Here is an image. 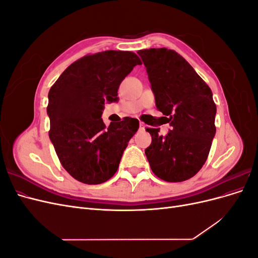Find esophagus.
Returning <instances> with one entry per match:
<instances>
[{
	"label": "esophagus",
	"instance_id": "obj_1",
	"mask_svg": "<svg viewBox=\"0 0 258 258\" xmlns=\"http://www.w3.org/2000/svg\"><path fill=\"white\" fill-rule=\"evenodd\" d=\"M139 128H140V130H141V131L145 130V124H144L143 122H140V126H139Z\"/></svg>",
	"mask_w": 258,
	"mask_h": 258
}]
</instances>
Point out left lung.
I'll list each match as a JSON object with an SVG mask.
<instances>
[{
    "label": "left lung",
    "instance_id": "1",
    "mask_svg": "<svg viewBox=\"0 0 258 258\" xmlns=\"http://www.w3.org/2000/svg\"><path fill=\"white\" fill-rule=\"evenodd\" d=\"M146 68L156 107L170 122L165 137L146 128L145 150L152 171L167 182H183L205 165L215 136L216 105L209 86L177 52L167 48L138 51Z\"/></svg>",
    "mask_w": 258,
    "mask_h": 258
}]
</instances>
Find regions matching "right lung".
<instances>
[{
    "label": "right lung",
    "mask_w": 258,
    "mask_h": 258,
    "mask_svg": "<svg viewBox=\"0 0 258 258\" xmlns=\"http://www.w3.org/2000/svg\"><path fill=\"white\" fill-rule=\"evenodd\" d=\"M141 60L135 52L106 50L75 61L48 93L49 139L70 175L85 184H101L118 169L139 120L123 118L106 127L104 104L117 102V90Z\"/></svg>",
    "instance_id": "obj_1"
}]
</instances>
